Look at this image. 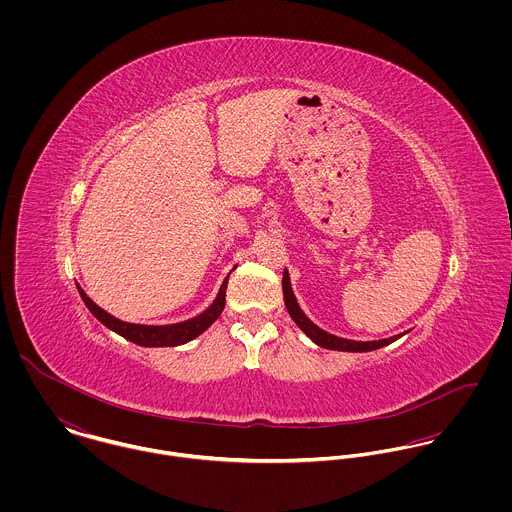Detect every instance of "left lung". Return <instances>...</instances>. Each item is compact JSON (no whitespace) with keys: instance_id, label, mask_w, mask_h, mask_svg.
Masks as SVG:
<instances>
[{"instance_id":"obj_1","label":"left lung","mask_w":512,"mask_h":512,"mask_svg":"<svg viewBox=\"0 0 512 512\" xmlns=\"http://www.w3.org/2000/svg\"><path fill=\"white\" fill-rule=\"evenodd\" d=\"M282 288H284V299H286V307L292 315L293 321L297 323V327L309 335L319 347L323 349H333V351H353V353H365V351H374V349H380L388 343H392L394 339L398 337H390V339H380V341H351V339H341V337H335L323 329H319L313 321L307 319V315L301 311V307L297 305L295 301V295L292 292V284H290V276L288 272H284V282H282Z\"/></svg>"}]
</instances>
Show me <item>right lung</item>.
<instances>
[{"label":"right lung","instance_id":"1","mask_svg":"<svg viewBox=\"0 0 512 512\" xmlns=\"http://www.w3.org/2000/svg\"><path fill=\"white\" fill-rule=\"evenodd\" d=\"M226 284H228V278L224 280V284L220 286L219 295L217 299L213 301V305L197 315L195 319H189L185 323H177V325H167V327H153V325H134V323H124L116 317H112L110 313H106L104 309H100L86 293L80 292L82 301L86 303V307L92 311V315L104 323L108 329L116 331L118 335H122L124 339L136 343V345H142V347H175V345H183L195 337H199L203 331H207L222 313L224 309V303H226Z\"/></svg>","mask_w":512,"mask_h":512}]
</instances>
